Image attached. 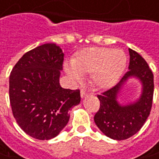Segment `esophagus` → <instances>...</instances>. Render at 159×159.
Wrapping results in <instances>:
<instances>
[{"mask_svg": "<svg viewBox=\"0 0 159 159\" xmlns=\"http://www.w3.org/2000/svg\"><path fill=\"white\" fill-rule=\"evenodd\" d=\"M87 96H88V92H86V90H81V98H84Z\"/></svg>", "mask_w": 159, "mask_h": 159, "instance_id": "34e87169", "label": "esophagus"}]
</instances>
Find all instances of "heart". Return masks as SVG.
I'll return each mask as SVG.
<instances>
[{"label": "heart", "instance_id": "b5f03b06", "mask_svg": "<svg viewBox=\"0 0 159 159\" xmlns=\"http://www.w3.org/2000/svg\"><path fill=\"white\" fill-rule=\"evenodd\" d=\"M127 66V57L121 50L107 47L85 48L75 54L72 65H66L65 71L75 81L82 75L91 74L97 88L107 90L118 83Z\"/></svg>", "mask_w": 159, "mask_h": 159}]
</instances>
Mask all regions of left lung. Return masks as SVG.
I'll list each match as a JSON object with an SVG mask.
<instances>
[{
  "mask_svg": "<svg viewBox=\"0 0 159 159\" xmlns=\"http://www.w3.org/2000/svg\"><path fill=\"white\" fill-rule=\"evenodd\" d=\"M129 71L112 89L98 95L100 107L94 121L103 134L113 140H125L136 134L149 117L152 106L154 82L153 74L139 53L129 49ZM130 78H135L142 85L139 98L126 105L117 101L120 91Z\"/></svg>",
  "mask_w": 159,
  "mask_h": 159,
  "instance_id": "1",
  "label": "left lung"
}]
</instances>
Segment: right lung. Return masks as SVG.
Segmentation results:
<instances>
[{
  "instance_id": "add662e5",
  "label": "right lung",
  "mask_w": 159,
  "mask_h": 159,
  "mask_svg": "<svg viewBox=\"0 0 159 159\" xmlns=\"http://www.w3.org/2000/svg\"><path fill=\"white\" fill-rule=\"evenodd\" d=\"M64 53L47 43L25 53L9 76V100L21 129L39 140L57 136L69 120V111L81 101L80 90L60 85Z\"/></svg>"
}]
</instances>
